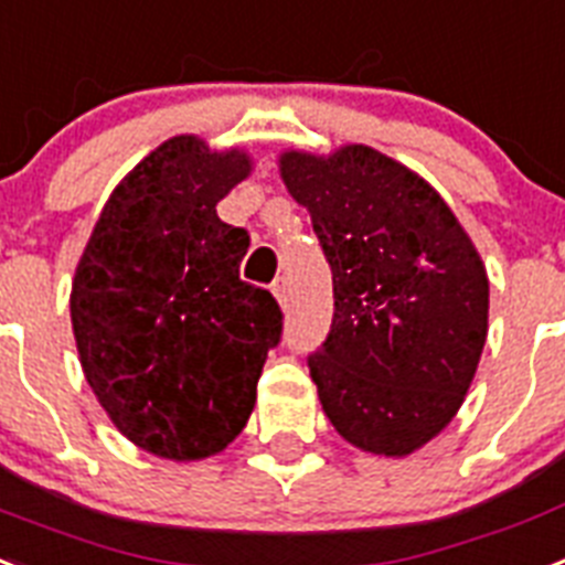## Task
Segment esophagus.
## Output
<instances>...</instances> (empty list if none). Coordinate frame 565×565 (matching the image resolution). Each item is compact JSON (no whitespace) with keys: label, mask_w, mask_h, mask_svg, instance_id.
<instances>
[{"label":"esophagus","mask_w":565,"mask_h":565,"mask_svg":"<svg viewBox=\"0 0 565 565\" xmlns=\"http://www.w3.org/2000/svg\"><path fill=\"white\" fill-rule=\"evenodd\" d=\"M273 292L275 298H278V305L287 307V301H290V281H287V278H278V281L273 284Z\"/></svg>","instance_id":"34e87169"}]
</instances>
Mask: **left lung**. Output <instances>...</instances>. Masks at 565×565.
<instances>
[{"label":"left lung","mask_w":565,"mask_h":565,"mask_svg":"<svg viewBox=\"0 0 565 565\" xmlns=\"http://www.w3.org/2000/svg\"><path fill=\"white\" fill-rule=\"evenodd\" d=\"M281 178L333 273V324L307 355L350 445L405 457L466 399L488 335V275L448 203L371 146L284 151Z\"/></svg>","instance_id":"obj_1"}]
</instances>
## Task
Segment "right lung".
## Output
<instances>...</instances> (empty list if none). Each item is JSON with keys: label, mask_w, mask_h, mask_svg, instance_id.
I'll list each match as a JSON object with an SVG mask.
<instances>
[{"label": "right lung", "mask_w": 565, "mask_h": 565, "mask_svg": "<svg viewBox=\"0 0 565 565\" xmlns=\"http://www.w3.org/2000/svg\"><path fill=\"white\" fill-rule=\"evenodd\" d=\"M253 163L166 140L99 212L71 287L83 373L122 436L163 459L224 451L253 414L281 307L241 281L249 232L217 217Z\"/></svg>", "instance_id": "right-lung-1"}]
</instances>
